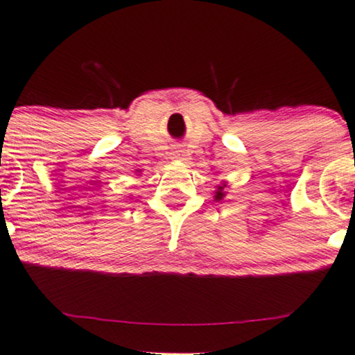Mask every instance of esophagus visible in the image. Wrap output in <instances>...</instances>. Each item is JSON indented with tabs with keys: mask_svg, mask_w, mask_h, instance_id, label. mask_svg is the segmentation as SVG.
Instances as JSON below:
<instances>
[{
	"mask_svg": "<svg viewBox=\"0 0 355 355\" xmlns=\"http://www.w3.org/2000/svg\"><path fill=\"white\" fill-rule=\"evenodd\" d=\"M184 156H186V155H184V151H181V150H179V151H174V157H176V159L184 161V159H186Z\"/></svg>",
	"mask_w": 355,
	"mask_h": 355,
	"instance_id": "obj_1",
	"label": "esophagus"
}]
</instances>
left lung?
Listing matches in <instances>:
<instances>
[{"label":"left lung","instance_id":"1","mask_svg":"<svg viewBox=\"0 0 355 355\" xmlns=\"http://www.w3.org/2000/svg\"><path fill=\"white\" fill-rule=\"evenodd\" d=\"M224 196H225V192H224V187H218L217 192H216V199H217V200H220L222 198H224Z\"/></svg>","mask_w":355,"mask_h":355}]
</instances>
